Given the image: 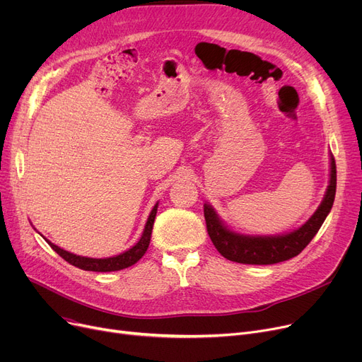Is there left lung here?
Returning a JSON list of instances; mask_svg holds the SVG:
<instances>
[{"instance_id": "obj_1", "label": "left lung", "mask_w": 362, "mask_h": 362, "mask_svg": "<svg viewBox=\"0 0 362 362\" xmlns=\"http://www.w3.org/2000/svg\"><path fill=\"white\" fill-rule=\"evenodd\" d=\"M336 195V163L330 156V180L325 198L317 211L299 229L276 236H251L230 230L214 211V208L204 204V217L206 232L210 235L217 251L227 259L240 264L267 265L291 259L300 254L320 230L321 224L329 216Z\"/></svg>"}]
</instances>
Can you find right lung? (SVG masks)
Masks as SVG:
<instances>
[{
	"instance_id": "obj_1",
	"label": "right lung",
	"mask_w": 362,
	"mask_h": 362,
	"mask_svg": "<svg viewBox=\"0 0 362 362\" xmlns=\"http://www.w3.org/2000/svg\"><path fill=\"white\" fill-rule=\"evenodd\" d=\"M157 208H158V202L154 205V208H152V211H151V214H149V217L146 220L144 233H142L141 239L138 240V243L133 245L130 250H127L123 254L116 255V257H110V258H88V257H81V255L67 252V251L59 248V246L54 245L52 242L47 240L45 238L44 239L48 242V245L51 246V248L57 254H59L63 259H66L69 264L74 265V267L82 269L85 272H101V273H105V272H119V270L127 269V267H130V265L138 262L144 257V254L146 252L148 246H149V240H151L152 226H154V220H156V216H157Z\"/></svg>"
}]
</instances>
